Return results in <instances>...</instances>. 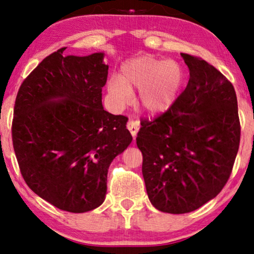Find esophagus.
Segmentation results:
<instances>
[{"label": "esophagus", "instance_id": "34e87169", "mask_svg": "<svg viewBox=\"0 0 254 254\" xmlns=\"http://www.w3.org/2000/svg\"><path fill=\"white\" fill-rule=\"evenodd\" d=\"M127 128H128V130L130 131L131 136L135 138V137H136V134H137L138 129H140V124H138V121L129 120L127 123Z\"/></svg>", "mask_w": 254, "mask_h": 254}]
</instances>
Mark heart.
Here are the masks:
<instances>
[{
  "label": "heart",
  "instance_id": "b5f03b06",
  "mask_svg": "<svg viewBox=\"0 0 254 254\" xmlns=\"http://www.w3.org/2000/svg\"><path fill=\"white\" fill-rule=\"evenodd\" d=\"M183 79V69L176 61L142 57L124 64L120 77L111 76L107 92L113 105L123 109L130 103L131 90H140L142 109L150 114H161L175 103Z\"/></svg>",
  "mask_w": 254,
  "mask_h": 254
}]
</instances>
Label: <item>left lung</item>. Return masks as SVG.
<instances>
[{
  "label": "left lung",
  "instance_id": "left-lung-1",
  "mask_svg": "<svg viewBox=\"0 0 254 254\" xmlns=\"http://www.w3.org/2000/svg\"><path fill=\"white\" fill-rule=\"evenodd\" d=\"M180 55L187 86L164 113L142 119L136 137L149 200L170 214L195 210L221 192L241 141L234 85L201 58Z\"/></svg>",
  "mask_w": 254,
  "mask_h": 254
}]
</instances>
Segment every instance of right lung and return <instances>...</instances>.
<instances>
[{"instance_id":"right-lung-1","label":"right lung","mask_w":254,"mask_h":254,"mask_svg":"<svg viewBox=\"0 0 254 254\" xmlns=\"http://www.w3.org/2000/svg\"><path fill=\"white\" fill-rule=\"evenodd\" d=\"M45 58L17 93L12 144L20 173L59 209L85 213L104 202L111 162L130 144L128 118L106 112L104 53Z\"/></svg>"}]
</instances>
